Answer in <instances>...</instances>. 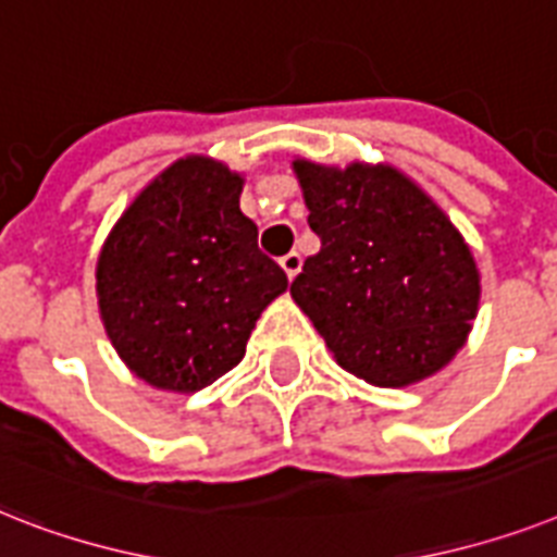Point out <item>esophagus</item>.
Returning <instances> with one entry per match:
<instances>
[{"instance_id":"34e87169","label":"esophagus","mask_w":557,"mask_h":557,"mask_svg":"<svg viewBox=\"0 0 557 557\" xmlns=\"http://www.w3.org/2000/svg\"><path fill=\"white\" fill-rule=\"evenodd\" d=\"M300 265H302V260H300V255H297V251H292V255H286L283 260H280V269L286 271L288 280H294L297 274H300Z\"/></svg>"}]
</instances>
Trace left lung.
<instances>
[{
  "mask_svg": "<svg viewBox=\"0 0 557 557\" xmlns=\"http://www.w3.org/2000/svg\"><path fill=\"white\" fill-rule=\"evenodd\" d=\"M320 251L292 297L334 360L404 388L451 363L481 306V271L449 214L388 162H292Z\"/></svg>",
  "mask_w": 557,
  "mask_h": 557,
  "instance_id": "left-lung-1",
  "label": "left lung"
}]
</instances>
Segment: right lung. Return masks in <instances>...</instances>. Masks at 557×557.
<instances>
[{"mask_svg":"<svg viewBox=\"0 0 557 557\" xmlns=\"http://www.w3.org/2000/svg\"><path fill=\"white\" fill-rule=\"evenodd\" d=\"M246 176L188 153L131 200L97 257L111 346L148 386L200 392L246 357L257 318L288 288L239 211Z\"/></svg>","mask_w":557,"mask_h":557,"instance_id":"right-lung-1","label":"right lung"}]
</instances>
